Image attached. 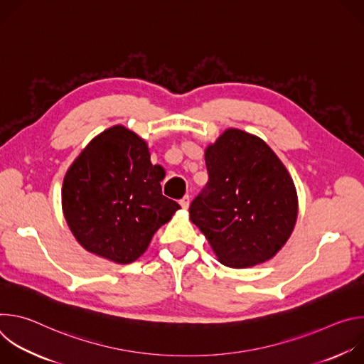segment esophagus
<instances>
[{
    "instance_id": "1",
    "label": "esophagus",
    "mask_w": 364,
    "mask_h": 364,
    "mask_svg": "<svg viewBox=\"0 0 364 364\" xmlns=\"http://www.w3.org/2000/svg\"><path fill=\"white\" fill-rule=\"evenodd\" d=\"M180 204H181L183 209H188V205H190V197H188V196H184V197L180 200Z\"/></svg>"
}]
</instances>
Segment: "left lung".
I'll return each mask as SVG.
<instances>
[{
  "mask_svg": "<svg viewBox=\"0 0 364 364\" xmlns=\"http://www.w3.org/2000/svg\"><path fill=\"white\" fill-rule=\"evenodd\" d=\"M209 181L190 204V219L219 261L249 268L271 259L294 230L298 203L287 168L261 139L228 129L205 149Z\"/></svg>",
  "mask_w": 364,
  "mask_h": 364,
  "instance_id": "left-lung-1",
  "label": "left lung"
}]
</instances>
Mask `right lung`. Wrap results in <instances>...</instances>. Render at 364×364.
Here are the masks:
<instances>
[{"label": "right lung", "instance_id": "obj_1", "mask_svg": "<svg viewBox=\"0 0 364 364\" xmlns=\"http://www.w3.org/2000/svg\"><path fill=\"white\" fill-rule=\"evenodd\" d=\"M163 177L132 131L117 125L92 139L62 188L63 213L77 242L117 264L134 262L180 209L163 196Z\"/></svg>", "mask_w": 364, "mask_h": 364}]
</instances>
